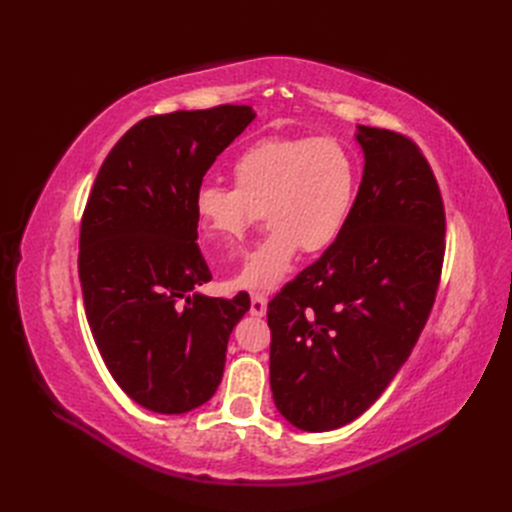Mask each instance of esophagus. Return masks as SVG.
<instances>
[{"mask_svg":"<svg viewBox=\"0 0 512 512\" xmlns=\"http://www.w3.org/2000/svg\"><path fill=\"white\" fill-rule=\"evenodd\" d=\"M252 316H265L267 314V297L260 292L252 294V307H250Z\"/></svg>","mask_w":512,"mask_h":512,"instance_id":"esophagus-1","label":"esophagus"}]
</instances>
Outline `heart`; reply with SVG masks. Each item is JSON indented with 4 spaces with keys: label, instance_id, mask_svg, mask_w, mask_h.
Returning a JSON list of instances; mask_svg holds the SVG:
<instances>
[{
    "label": "heart",
    "instance_id": "heart-1",
    "mask_svg": "<svg viewBox=\"0 0 512 512\" xmlns=\"http://www.w3.org/2000/svg\"><path fill=\"white\" fill-rule=\"evenodd\" d=\"M232 190L205 185L194 196L207 250L235 256L262 213L269 235L237 273V288L280 284L294 256L331 247L348 222L356 194L352 153L329 136H269L245 147L230 166Z\"/></svg>",
    "mask_w": 512,
    "mask_h": 512
}]
</instances>
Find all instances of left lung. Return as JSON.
<instances>
[{"label":"left lung","instance_id":"1","mask_svg":"<svg viewBox=\"0 0 512 512\" xmlns=\"http://www.w3.org/2000/svg\"><path fill=\"white\" fill-rule=\"evenodd\" d=\"M365 166L337 241L269 301L275 408L303 431L359 418L391 384L436 301L438 181L408 136L359 126Z\"/></svg>","mask_w":512,"mask_h":512}]
</instances>
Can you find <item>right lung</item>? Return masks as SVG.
<instances>
[{"instance_id": "right-lung-1", "label": "right lung", "mask_w": 512, "mask_h": 512, "mask_svg": "<svg viewBox=\"0 0 512 512\" xmlns=\"http://www.w3.org/2000/svg\"><path fill=\"white\" fill-rule=\"evenodd\" d=\"M222 104L138 121L108 153L81 222L79 277L96 346L121 391L158 414L190 412L222 382L247 292L215 299L198 250L194 196L215 158L250 126Z\"/></svg>"}]
</instances>
